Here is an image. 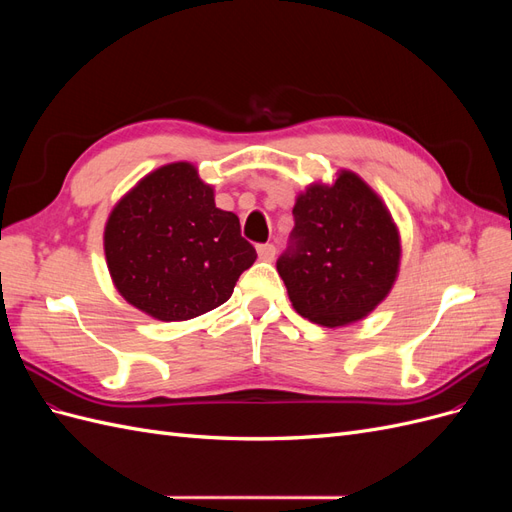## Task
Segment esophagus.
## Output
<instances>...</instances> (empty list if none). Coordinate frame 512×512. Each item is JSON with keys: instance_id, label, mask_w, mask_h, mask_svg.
<instances>
[{"instance_id": "1", "label": "esophagus", "mask_w": 512, "mask_h": 512, "mask_svg": "<svg viewBox=\"0 0 512 512\" xmlns=\"http://www.w3.org/2000/svg\"><path fill=\"white\" fill-rule=\"evenodd\" d=\"M258 250V258L265 260V262H271L275 258V245L273 243H262L256 247Z\"/></svg>"}]
</instances>
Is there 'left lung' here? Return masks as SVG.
<instances>
[{
    "mask_svg": "<svg viewBox=\"0 0 512 512\" xmlns=\"http://www.w3.org/2000/svg\"><path fill=\"white\" fill-rule=\"evenodd\" d=\"M288 250L277 258L297 314L322 327L365 318L391 292L401 258L399 230L382 198L352 170L297 196Z\"/></svg>",
    "mask_w": 512,
    "mask_h": 512,
    "instance_id": "obj_1",
    "label": "left lung"
}]
</instances>
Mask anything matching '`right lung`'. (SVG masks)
Segmentation results:
<instances>
[{
    "instance_id": "add662e5",
    "label": "right lung",
    "mask_w": 512,
    "mask_h": 512,
    "mask_svg": "<svg viewBox=\"0 0 512 512\" xmlns=\"http://www.w3.org/2000/svg\"><path fill=\"white\" fill-rule=\"evenodd\" d=\"M104 254L121 297L164 322L226 303L256 260L237 215L215 207L213 188L190 162L160 166L119 200L106 220Z\"/></svg>"
}]
</instances>
